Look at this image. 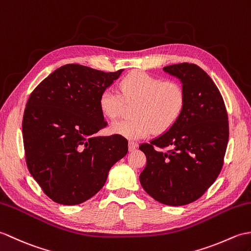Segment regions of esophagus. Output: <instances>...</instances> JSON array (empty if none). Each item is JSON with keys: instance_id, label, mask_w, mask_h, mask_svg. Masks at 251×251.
Returning a JSON list of instances; mask_svg holds the SVG:
<instances>
[{"instance_id": "34e87169", "label": "esophagus", "mask_w": 251, "mask_h": 251, "mask_svg": "<svg viewBox=\"0 0 251 251\" xmlns=\"http://www.w3.org/2000/svg\"><path fill=\"white\" fill-rule=\"evenodd\" d=\"M137 148V144L134 142H129V150L130 151H134V150Z\"/></svg>"}]
</instances>
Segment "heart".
Returning a JSON list of instances; mask_svg holds the SVG:
<instances>
[{
	"mask_svg": "<svg viewBox=\"0 0 251 251\" xmlns=\"http://www.w3.org/2000/svg\"><path fill=\"white\" fill-rule=\"evenodd\" d=\"M187 102L185 88L176 81H166L145 72H132L121 79L119 91L106 88L100 96V109L108 119H115L126 104H136L133 119L115 121L109 130L127 140H138L153 130L158 134L169 131L180 118Z\"/></svg>",
	"mask_w": 251,
	"mask_h": 251,
	"instance_id": "heart-1",
	"label": "heart"
}]
</instances>
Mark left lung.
Instances as JSON below:
<instances>
[{"label": "left lung", "instance_id": "left-lung-1", "mask_svg": "<svg viewBox=\"0 0 251 251\" xmlns=\"http://www.w3.org/2000/svg\"><path fill=\"white\" fill-rule=\"evenodd\" d=\"M163 70L180 79L187 102L168 132L140 146L147 159L140 181L155 201L181 206L201 198L220 174L229 120L220 91L200 66L185 62Z\"/></svg>", "mask_w": 251, "mask_h": 251}]
</instances>
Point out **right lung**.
I'll list each match as a JSON object with an SVG mask.
<instances>
[{"instance_id":"add662e5","label":"right lung","mask_w":251,"mask_h":251,"mask_svg":"<svg viewBox=\"0 0 251 251\" xmlns=\"http://www.w3.org/2000/svg\"><path fill=\"white\" fill-rule=\"evenodd\" d=\"M122 71L66 64L30 94L22 120L25 162L53 202L76 205L92 198L111 166L126 154L124 136H96L107 126L100 96Z\"/></svg>"}]
</instances>
